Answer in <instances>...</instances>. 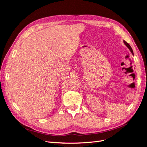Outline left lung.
Here are the masks:
<instances>
[{"instance_id":"1","label":"left lung","mask_w":147,"mask_h":147,"mask_svg":"<svg viewBox=\"0 0 147 147\" xmlns=\"http://www.w3.org/2000/svg\"><path fill=\"white\" fill-rule=\"evenodd\" d=\"M123 42H124V44H125V45H126V46L129 48V50L131 51V52L132 53V54L133 55H134V53H133V51H132V48H131V47L130 46V45H129V44L128 43H127L126 41H124V40H123Z\"/></svg>"}]
</instances>
